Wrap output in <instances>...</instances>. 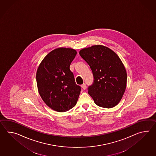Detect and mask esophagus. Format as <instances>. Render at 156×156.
<instances>
[{"label":"esophagus","instance_id":"1","mask_svg":"<svg viewBox=\"0 0 156 156\" xmlns=\"http://www.w3.org/2000/svg\"><path fill=\"white\" fill-rule=\"evenodd\" d=\"M82 88H83V90H86V84L84 83V84H83L82 86Z\"/></svg>","mask_w":156,"mask_h":156}]
</instances>
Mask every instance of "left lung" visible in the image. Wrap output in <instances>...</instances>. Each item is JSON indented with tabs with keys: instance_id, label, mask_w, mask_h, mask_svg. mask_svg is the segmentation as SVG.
Wrapping results in <instances>:
<instances>
[{
	"instance_id": "obj_1",
	"label": "left lung",
	"mask_w": 156,
	"mask_h": 156,
	"mask_svg": "<svg viewBox=\"0 0 156 156\" xmlns=\"http://www.w3.org/2000/svg\"><path fill=\"white\" fill-rule=\"evenodd\" d=\"M80 55L92 71L94 83L88 90L94 103L108 108L116 106L124 94L127 80L126 71L120 58L102 45L83 48Z\"/></svg>"
}]
</instances>
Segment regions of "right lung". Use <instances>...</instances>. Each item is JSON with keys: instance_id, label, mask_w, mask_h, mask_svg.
Returning a JSON list of instances; mask_svg holds the SVG:
<instances>
[{"instance_id": "add662e5", "label": "right lung", "mask_w": 156, "mask_h": 156, "mask_svg": "<svg viewBox=\"0 0 156 156\" xmlns=\"http://www.w3.org/2000/svg\"><path fill=\"white\" fill-rule=\"evenodd\" d=\"M76 55L73 48H60L49 52L36 73L38 93L49 108L58 112L73 108L81 87L76 85L70 66Z\"/></svg>"}]
</instances>
